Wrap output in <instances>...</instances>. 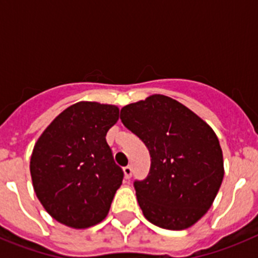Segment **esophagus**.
<instances>
[{"instance_id": "34e87169", "label": "esophagus", "mask_w": 258, "mask_h": 258, "mask_svg": "<svg viewBox=\"0 0 258 258\" xmlns=\"http://www.w3.org/2000/svg\"><path fill=\"white\" fill-rule=\"evenodd\" d=\"M124 175H125V178L129 179L132 177V173H133V170H132V166H124Z\"/></svg>"}]
</instances>
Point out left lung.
<instances>
[{
    "label": "left lung",
    "mask_w": 258,
    "mask_h": 258,
    "mask_svg": "<svg viewBox=\"0 0 258 258\" xmlns=\"http://www.w3.org/2000/svg\"><path fill=\"white\" fill-rule=\"evenodd\" d=\"M120 118L151 156L149 175L134 181L145 217L166 230L192 226L211 208L223 179L222 150L213 129L161 94L122 107Z\"/></svg>",
    "instance_id": "left-lung-1"
}]
</instances>
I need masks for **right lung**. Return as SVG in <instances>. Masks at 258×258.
<instances>
[{
    "mask_svg": "<svg viewBox=\"0 0 258 258\" xmlns=\"http://www.w3.org/2000/svg\"><path fill=\"white\" fill-rule=\"evenodd\" d=\"M117 120L116 106L79 102L59 113L36 142L29 164L33 188L58 222L86 229L106 218L124 178L106 141Z\"/></svg>",
    "mask_w": 258,
    "mask_h": 258,
    "instance_id": "add662e5",
    "label": "right lung"
}]
</instances>
